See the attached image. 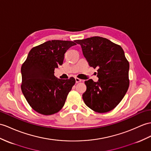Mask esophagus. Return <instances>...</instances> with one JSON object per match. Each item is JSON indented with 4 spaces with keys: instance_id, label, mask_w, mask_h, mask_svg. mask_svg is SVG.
<instances>
[{
    "instance_id": "34e87169",
    "label": "esophagus",
    "mask_w": 151,
    "mask_h": 151,
    "mask_svg": "<svg viewBox=\"0 0 151 151\" xmlns=\"http://www.w3.org/2000/svg\"><path fill=\"white\" fill-rule=\"evenodd\" d=\"M75 80H76V83H79V82H81V79H79V78H75Z\"/></svg>"
}]
</instances>
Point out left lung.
Returning <instances> with one entry per match:
<instances>
[{
  "label": "left lung",
  "instance_id": "left-lung-1",
  "mask_svg": "<svg viewBox=\"0 0 151 151\" xmlns=\"http://www.w3.org/2000/svg\"><path fill=\"white\" fill-rule=\"evenodd\" d=\"M80 44L89 65L98 68L97 82L86 81L83 94L84 103L93 111L106 113L118 105L129 85V63L122 48L99 36L76 40Z\"/></svg>",
  "mask_w": 151,
  "mask_h": 151
}]
</instances>
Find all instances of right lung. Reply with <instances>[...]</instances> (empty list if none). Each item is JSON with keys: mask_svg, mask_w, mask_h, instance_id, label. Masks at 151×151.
I'll return each mask as SVG.
<instances>
[{"mask_svg": "<svg viewBox=\"0 0 151 151\" xmlns=\"http://www.w3.org/2000/svg\"><path fill=\"white\" fill-rule=\"evenodd\" d=\"M75 42L50 40L33 47L21 67V89L29 104L40 114L50 115L63 107L73 78L60 79L54 69L63 63L65 53Z\"/></svg>", "mask_w": 151, "mask_h": 151, "instance_id": "obj_1", "label": "right lung"}]
</instances>
